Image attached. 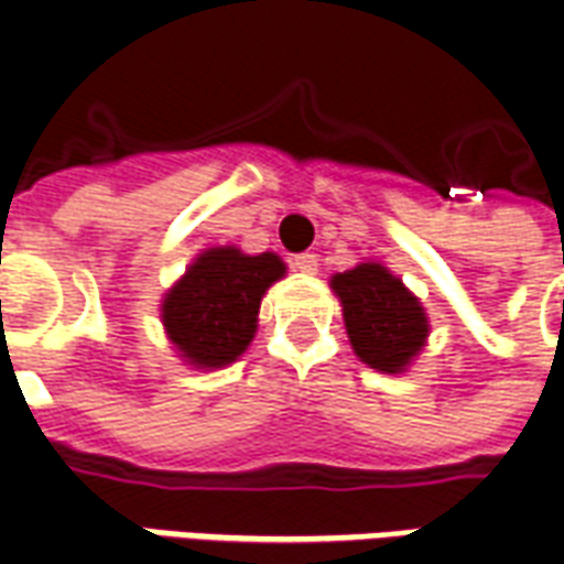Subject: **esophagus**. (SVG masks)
I'll use <instances>...</instances> for the list:
<instances>
[{"label":"esophagus","instance_id":"1","mask_svg":"<svg viewBox=\"0 0 564 564\" xmlns=\"http://www.w3.org/2000/svg\"><path fill=\"white\" fill-rule=\"evenodd\" d=\"M293 269L302 271V274H316V271H319V257L311 253V250H307V253H295Z\"/></svg>","mask_w":564,"mask_h":564}]
</instances>
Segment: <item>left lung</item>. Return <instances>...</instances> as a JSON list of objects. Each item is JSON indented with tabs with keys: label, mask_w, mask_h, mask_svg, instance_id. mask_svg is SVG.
I'll return each instance as SVG.
<instances>
[{
	"label": "left lung",
	"mask_w": 564,
	"mask_h": 564,
	"mask_svg": "<svg viewBox=\"0 0 564 564\" xmlns=\"http://www.w3.org/2000/svg\"><path fill=\"white\" fill-rule=\"evenodd\" d=\"M356 356L382 373H403L427 344V314L415 295L379 262L332 278Z\"/></svg>",
	"instance_id": "8db88e82"
}]
</instances>
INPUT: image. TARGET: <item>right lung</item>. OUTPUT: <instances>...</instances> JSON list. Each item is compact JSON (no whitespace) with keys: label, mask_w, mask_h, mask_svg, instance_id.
Here are the masks:
<instances>
[{"label":"right lung","mask_w":564,"mask_h":564,"mask_svg":"<svg viewBox=\"0 0 564 564\" xmlns=\"http://www.w3.org/2000/svg\"><path fill=\"white\" fill-rule=\"evenodd\" d=\"M286 265L278 253H241L239 248H208L166 290L161 304L166 337L187 365H232L257 335L260 302Z\"/></svg>","instance_id":"add662e5"}]
</instances>
